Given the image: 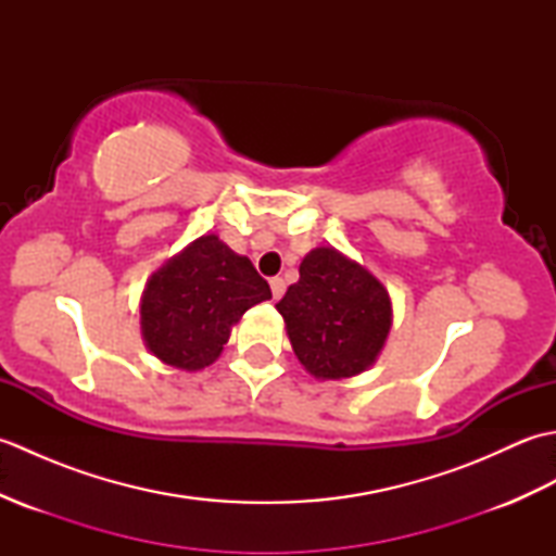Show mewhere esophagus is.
Instances as JSON below:
<instances>
[{
  "label": "esophagus",
  "instance_id": "1",
  "mask_svg": "<svg viewBox=\"0 0 556 556\" xmlns=\"http://www.w3.org/2000/svg\"><path fill=\"white\" fill-rule=\"evenodd\" d=\"M269 289H271V296L281 299V296H285V291H287L285 279H281V277H271V279H269Z\"/></svg>",
  "mask_w": 556,
  "mask_h": 556
}]
</instances>
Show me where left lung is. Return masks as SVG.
Returning a JSON list of instances; mask_svg holds the SVG:
<instances>
[{"label": "left lung", "mask_w": 556, "mask_h": 556, "mask_svg": "<svg viewBox=\"0 0 556 556\" xmlns=\"http://www.w3.org/2000/svg\"><path fill=\"white\" fill-rule=\"evenodd\" d=\"M299 275L277 311L305 370L317 380H341L368 370L392 327L387 289L334 248L311 251Z\"/></svg>", "instance_id": "1"}]
</instances>
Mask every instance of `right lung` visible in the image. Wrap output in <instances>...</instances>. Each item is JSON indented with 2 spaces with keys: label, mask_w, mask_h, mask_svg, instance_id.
Masks as SVG:
<instances>
[{
  "label": "right lung",
  "mask_w": 556,
  "mask_h": 556,
  "mask_svg": "<svg viewBox=\"0 0 556 556\" xmlns=\"http://www.w3.org/2000/svg\"><path fill=\"white\" fill-rule=\"evenodd\" d=\"M271 299L253 263L217 236H200L150 277L140 301L148 349L181 370H200L227 344L231 325Z\"/></svg>",
  "instance_id": "right-lung-1"
}]
</instances>
